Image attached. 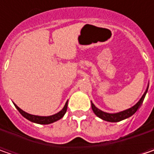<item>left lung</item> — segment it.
Segmentation results:
<instances>
[{"label": "left lung", "instance_id": "obj_1", "mask_svg": "<svg viewBox=\"0 0 154 154\" xmlns=\"http://www.w3.org/2000/svg\"><path fill=\"white\" fill-rule=\"evenodd\" d=\"M148 86H149V84L147 85V87L146 89L144 94L142 95V97L140 98L139 101L137 103H135L134 106H132L131 108L129 109H125V110H122V111H120V112H116V113H108V112H104L103 110L99 109L98 108H97L92 101H91V103H92V109L94 112V114L97 116L98 117L101 118L102 120H104V121L110 122H120L124 120V119H127L128 117H130L131 116H133L136 111L137 109H139L140 107V105L142 104V102L145 98L146 94L147 92V90H148Z\"/></svg>", "mask_w": 154, "mask_h": 154}]
</instances>
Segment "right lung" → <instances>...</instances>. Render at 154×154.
I'll return each mask as SVG.
<instances>
[{"mask_svg": "<svg viewBox=\"0 0 154 154\" xmlns=\"http://www.w3.org/2000/svg\"><path fill=\"white\" fill-rule=\"evenodd\" d=\"M15 105V107L17 108V109L20 111L21 115L23 116L25 118H26L27 120L35 122V123H38V124H50L52 122H55L60 120L61 118L63 117V116L65 115L67 109H68V101L66 102L64 107L61 109L59 112H57L56 114H54L52 116H36V115H32V114H29L26 111H24L23 109H21L20 107H18L15 103H14Z\"/></svg>", "mask_w": 154, "mask_h": 154, "instance_id": "1", "label": "right lung"}]
</instances>
